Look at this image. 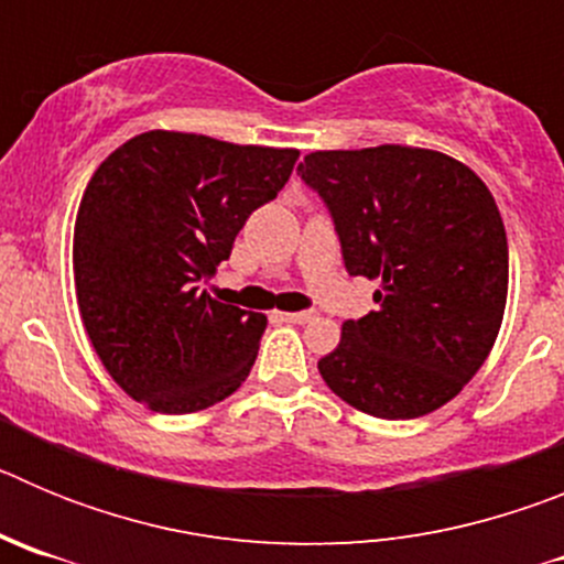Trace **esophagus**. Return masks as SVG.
<instances>
[{
  "label": "esophagus",
  "mask_w": 564,
  "mask_h": 564,
  "mask_svg": "<svg viewBox=\"0 0 564 564\" xmlns=\"http://www.w3.org/2000/svg\"><path fill=\"white\" fill-rule=\"evenodd\" d=\"M279 318H282V322H291V325H307V322H313V318H316V313H311V311L279 313Z\"/></svg>",
  "instance_id": "1"
}]
</instances>
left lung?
I'll use <instances>...</instances> for the list:
<instances>
[{
	"instance_id": "1",
	"label": "left lung",
	"mask_w": 564,
	"mask_h": 564,
	"mask_svg": "<svg viewBox=\"0 0 564 564\" xmlns=\"http://www.w3.org/2000/svg\"><path fill=\"white\" fill-rule=\"evenodd\" d=\"M322 194L350 276L378 279L376 311L341 325L318 372L367 415L441 410L500 333L508 239L500 208L466 163L421 147L322 149L296 169Z\"/></svg>"
}]
</instances>
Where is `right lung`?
<instances>
[{
    "instance_id": "obj_1",
    "label": "right lung",
    "mask_w": 564,
    "mask_h": 564,
    "mask_svg": "<svg viewBox=\"0 0 564 564\" xmlns=\"http://www.w3.org/2000/svg\"><path fill=\"white\" fill-rule=\"evenodd\" d=\"M296 158L152 129L89 177L73 231L78 313L112 381L147 410H208L251 372L268 318L217 302L200 282Z\"/></svg>"
}]
</instances>
